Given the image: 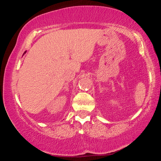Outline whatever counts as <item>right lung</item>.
Segmentation results:
<instances>
[{
    "instance_id": "1",
    "label": "right lung",
    "mask_w": 161,
    "mask_h": 161,
    "mask_svg": "<svg viewBox=\"0 0 161 161\" xmlns=\"http://www.w3.org/2000/svg\"><path fill=\"white\" fill-rule=\"evenodd\" d=\"M25 53H26V51H25V53H23V55H24V54H25Z\"/></svg>"
}]
</instances>
